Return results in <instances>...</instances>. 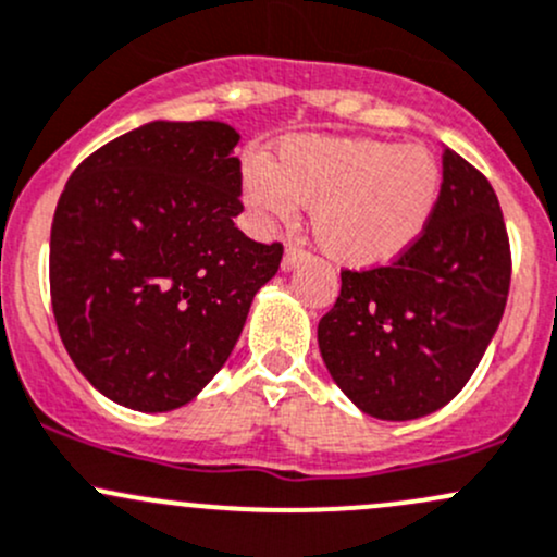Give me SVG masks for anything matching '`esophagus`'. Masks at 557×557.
Returning <instances> with one entry per match:
<instances>
[{
  "label": "esophagus",
  "mask_w": 557,
  "mask_h": 557,
  "mask_svg": "<svg viewBox=\"0 0 557 557\" xmlns=\"http://www.w3.org/2000/svg\"><path fill=\"white\" fill-rule=\"evenodd\" d=\"M301 259H304L301 248H298V245H294V243H288V248H285V256H283V269H285V272H290V269H294Z\"/></svg>",
  "instance_id": "34e87169"
}]
</instances>
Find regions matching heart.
Instances as JSON below:
<instances>
[{
	"instance_id": "obj_1",
	"label": "heart",
	"mask_w": 557,
	"mask_h": 557,
	"mask_svg": "<svg viewBox=\"0 0 557 557\" xmlns=\"http://www.w3.org/2000/svg\"><path fill=\"white\" fill-rule=\"evenodd\" d=\"M243 191L261 221H290L307 205L325 256L379 269L419 243L441 200L443 168L424 146L298 136L280 144L272 165L248 162Z\"/></svg>"
}]
</instances>
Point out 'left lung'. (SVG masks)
<instances>
[{
	"label": "left lung",
	"mask_w": 557,
	"mask_h": 557,
	"mask_svg": "<svg viewBox=\"0 0 557 557\" xmlns=\"http://www.w3.org/2000/svg\"><path fill=\"white\" fill-rule=\"evenodd\" d=\"M510 239L488 178L443 151V191L419 243L379 269H344L318 342L338 389L384 421L454 400L488 349L510 294Z\"/></svg>",
	"instance_id": "1"
}]
</instances>
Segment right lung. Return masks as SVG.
<instances>
[{
    "label": "right lung",
    "instance_id": "obj_1",
    "mask_svg": "<svg viewBox=\"0 0 557 557\" xmlns=\"http://www.w3.org/2000/svg\"><path fill=\"white\" fill-rule=\"evenodd\" d=\"M239 133L149 122L92 151L50 230L58 333L101 395L144 413L186 406L226 362L283 245L234 226Z\"/></svg>",
    "mask_w": 557,
    "mask_h": 557
}]
</instances>
